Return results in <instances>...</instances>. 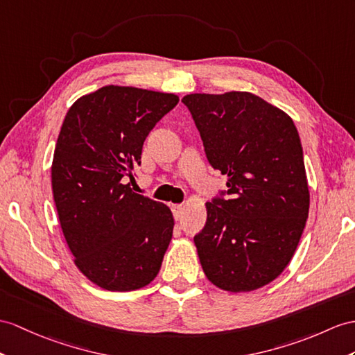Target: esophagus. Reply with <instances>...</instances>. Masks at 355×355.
I'll return each instance as SVG.
<instances>
[{
    "label": "esophagus",
    "mask_w": 355,
    "mask_h": 355,
    "mask_svg": "<svg viewBox=\"0 0 355 355\" xmlns=\"http://www.w3.org/2000/svg\"><path fill=\"white\" fill-rule=\"evenodd\" d=\"M171 211H173V215H175V218L179 220L180 217H182V214H184V206L182 205H173L171 206Z\"/></svg>",
    "instance_id": "esophagus-1"
}]
</instances>
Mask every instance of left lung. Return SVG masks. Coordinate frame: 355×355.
<instances>
[{
    "instance_id": "left-lung-1",
    "label": "left lung",
    "mask_w": 355,
    "mask_h": 355,
    "mask_svg": "<svg viewBox=\"0 0 355 355\" xmlns=\"http://www.w3.org/2000/svg\"><path fill=\"white\" fill-rule=\"evenodd\" d=\"M182 102L207 161L227 176V200L206 203V224L194 236L203 271L223 291L262 288L291 262L309 217L297 128L286 112L248 92L193 93Z\"/></svg>"
}]
</instances>
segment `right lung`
<instances>
[{
  "instance_id": "1",
  "label": "right lung",
  "mask_w": 355,
  "mask_h": 355,
  "mask_svg": "<svg viewBox=\"0 0 355 355\" xmlns=\"http://www.w3.org/2000/svg\"><path fill=\"white\" fill-rule=\"evenodd\" d=\"M178 102L173 93L105 85L64 117L51 167L54 202L75 265L102 289H140L159 272L173 214L125 180L140 166L146 137Z\"/></svg>"
}]
</instances>
